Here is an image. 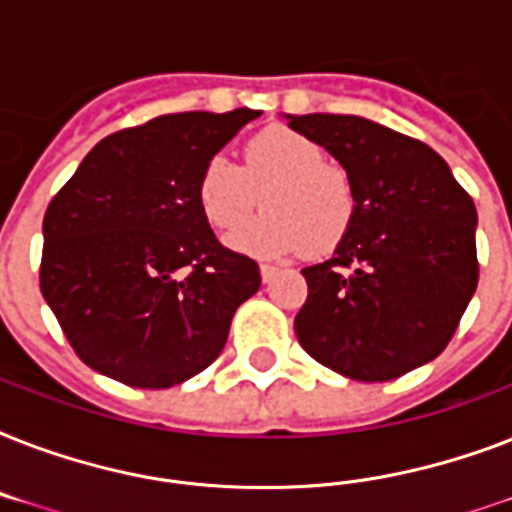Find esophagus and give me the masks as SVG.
Here are the masks:
<instances>
[{
  "mask_svg": "<svg viewBox=\"0 0 512 512\" xmlns=\"http://www.w3.org/2000/svg\"><path fill=\"white\" fill-rule=\"evenodd\" d=\"M276 271H279V268H276V265H271V263H260V276H263L265 284H268V281H271L273 276H276Z\"/></svg>",
  "mask_w": 512,
  "mask_h": 512,
  "instance_id": "1",
  "label": "esophagus"
}]
</instances>
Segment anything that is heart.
I'll return each instance as SVG.
<instances>
[{
    "label": "heart",
    "instance_id": "heart-1",
    "mask_svg": "<svg viewBox=\"0 0 512 512\" xmlns=\"http://www.w3.org/2000/svg\"><path fill=\"white\" fill-rule=\"evenodd\" d=\"M266 212L244 229L256 193ZM201 215L231 244L252 255H329L342 244L358 215V188L345 164L327 159L321 143L289 130L265 127L241 148V167L212 156L196 180Z\"/></svg>",
    "mask_w": 512,
    "mask_h": 512
}]
</instances>
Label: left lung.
<instances>
[{
  "instance_id": "1",
  "label": "left lung",
  "mask_w": 512,
  "mask_h": 512,
  "mask_svg": "<svg viewBox=\"0 0 512 512\" xmlns=\"http://www.w3.org/2000/svg\"><path fill=\"white\" fill-rule=\"evenodd\" d=\"M356 180L358 215L327 263L303 268L305 353L350 380L385 382L449 345L478 287L476 204L422 140L361 116H289Z\"/></svg>"
}]
</instances>
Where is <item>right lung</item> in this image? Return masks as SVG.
I'll return each instance as SVG.
<instances>
[{
  "instance_id": "obj_1",
  "label": "right lung",
  "mask_w": 512,
  "mask_h": 512,
  "mask_svg": "<svg viewBox=\"0 0 512 512\" xmlns=\"http://www.w3.org/2000/svg\"><path fill=\"white\" fill-rule=\"evenodd\" d=\"M260 111H185L108 135L44 212L39 289L84 364L164 390L207 369L260 268L217 241L196 180Z\"/></svg>"
}]
</instances>
